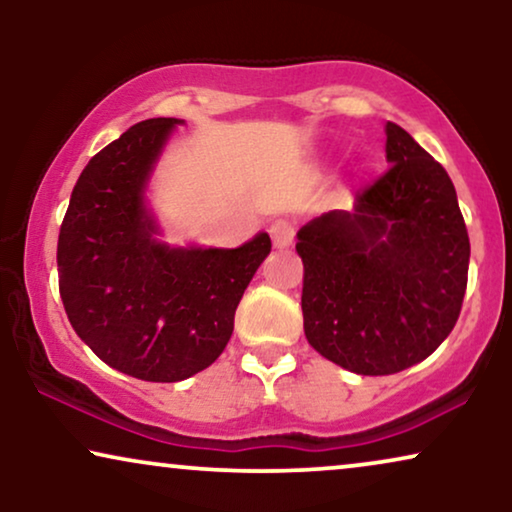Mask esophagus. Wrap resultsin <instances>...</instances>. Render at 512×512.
<instances>
[{
  "mask_svg": "<svg viewBox=\"0 0 512 512\" xmlns=\"http://www.w3.org/2000/svg\"><path fill=\"white\" fill-rule=\"evenodd\" d=\"M270 237H272V244H275L277 249H286L293 244L296 228H293V223L289 219H277L270 223Z\"/></svg>",
  "mask_w": 512,
  "mask_h": 512,
  "instance_id": "obj_1",
  "label": "esophagus"
}]
</instances>
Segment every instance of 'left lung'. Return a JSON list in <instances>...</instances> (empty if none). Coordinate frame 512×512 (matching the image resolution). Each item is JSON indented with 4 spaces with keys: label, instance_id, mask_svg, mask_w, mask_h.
Wrapping results in <instances>:
<instances>
[{
    "label": "left lung",
    "instance_id": "left-lung-1",
    "mask_svg": "<svg viewBox=\"0 0 512 512\" xmlns=\"http://www.w3.org/2000/svg\"><path fill=\"white\" fill-rule=\"evenodd\" d=\"M384 132L389 170L296 242L305 338L356 375L401 373L436 352L459 319L471 258L445 167L401 125Z\"/></svg>",
    "mask_w": 512,
    "mask_h": 512
}]
</instances>
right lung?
Listing matches in <instances>:
<instances>
[{"label":"right lung","mask_w":512,"mask_h":512,"mask_svg":"<svg viewBox=\"0 0 512 512\" xmlns=\"http://www.w3.org/2000/svg\"><path fill=\"white\" fill-rule=\"evenodd\" d=\"M179 118H149L90 158L58 237L60 296L76 335L146 382L186 380L219 359L270 235L237 249L172 247L146 200Z\"/></svg>","instance_id":"obj_1"}]
</instances>
